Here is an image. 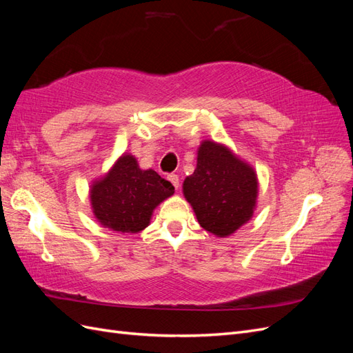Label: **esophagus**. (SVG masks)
Returning a JSON list of instances; mask_svg holds the SVG:
<instances>
[{"instance_id":"obj_1","label":"esophagus","mask_w":353,"mask_h":353,"mask_svg":"<svg viewBox=\"0 0 353 353\" xmlns=\"http://www.w3.org/2000/svg\"><path fill=\"white\" fill-rule=\"evenodd\" d=\"M168 179H169L170 183H172V185L178 190V187H179V178H178V175L170 174V175H168Z\"/></svg>"}]
</instances>
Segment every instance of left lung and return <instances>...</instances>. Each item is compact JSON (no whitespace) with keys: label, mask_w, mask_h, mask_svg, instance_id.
<instances>
[{"label":"left lung","mask_w":353,"mask_h":353,"mask_svg":"<svg viewBox=\"0 0 353 353\" xmlns=\"http://www.w3.org/2000/svg\"><path fill=\"white\" fill-rule=\"evenodd\" d=\"M183 190L200 225L227 237L252 218L258 178L253 168L225 145L203 141L194 174L185 178Z\"/></svg>","instance_id":"8db88e82"}]
</instances>
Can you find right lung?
<instances>
[{
	"mask_svg": "<svg viewBox=\"0 0 353 353\" xmlns=\"http://www.w3.org/2000/svg\"><path fill=\"white\" fill-rule=\"evenodd\" d=\"M174 185L153 169L143 170L123 154L109 174L91 187V206L101 225L117 232H138L150 223L157 205L174 194Z\"/></svg>",
	"mask_w": 353,
	"mask_h": 353,
	"instance_id": "add662e5",
	"label": "right lung"
}]
</instances>
